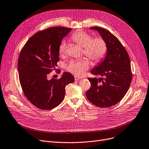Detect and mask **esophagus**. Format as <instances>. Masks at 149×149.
<instances>
[{"label":"esophagus","instance_id":"obj_1","mask_svg":"<svg viewBox=\"0 0 149 149\" xmlns=\"http://www.w3.org/2000/svg\"><path fill=\"white\" fill-rule=\"evenodd\" d=\"M81 79V77H79L75 76V80L76 81H77V80H80V79Z\"/></svg>","mask_w":149,"mask_h":149}]
</instances>
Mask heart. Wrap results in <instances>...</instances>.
<instances>
[{
    "label": "heart",
    "mask_w": 149,
    "mask_h": 149,
    "mask_svg": "<svg viewBox=\"0 0 149 149\" xmlns=\"http://www.w3.org/2000/svg\"><path fill=\"white\" fill-rule=\"evenodd\" d=\"M71 38L75 43L84 48V54L95 63L100 62L106 56L107 47L103 38L101 37L93 38L89 33L85 31H78L71 36ZM65 45L66 43L64 40L61 42L59 47L60 55L64 54ZM89 67L88 59L83 58L77 61H72L68 66V70L75 75L81 76L88 69Z\"/></svg>",
    "instance_id": "b5f03b06"
}]
</instances>
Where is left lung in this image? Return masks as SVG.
Masks as SVG:
<instances>
[{
  "mask_svg": "<svg viewBox=\"0 0 149 149\" xmlns=\"http://www.w3.org/2000/svg\"><path fill=\"white\" fill-rule=\"evenodd\" d=\"M90 29L98 32L104 38L107 51L105 58L90 72L101 77L88 79L91 86L86 96L94 105L109 107L122 100L129 89L132 80L130 60L122 44L111 32L97 26Z\"/></svg>",
  "mask_w": 149,
  "mask_h": 149,
  "instance_id": "obj_1",
  "label": "left lung"
}]
</instances>
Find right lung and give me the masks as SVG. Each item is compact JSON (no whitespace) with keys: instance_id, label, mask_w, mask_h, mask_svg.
Listing matches in <instances>:
<instances>
[{"instance_id":"1","label":"right lung","mask_w":149,"mask_h":149,"mask_svg":"<svg viewBox=\"0 0 149 149\" xmlns=\"http://www.w3.org/2000/svg\"><path fill=\"white\" fill-rule=\"evenodd\" d=\"M71 30L54 27L38 32L27 40L20 53L18 62L20 84L27 100L38 109L50 110L59 106L64 98L66 85L75 80L67 72L58 80L48 79L58 65L60 43Z\"/></svg>"}]
</instances>
